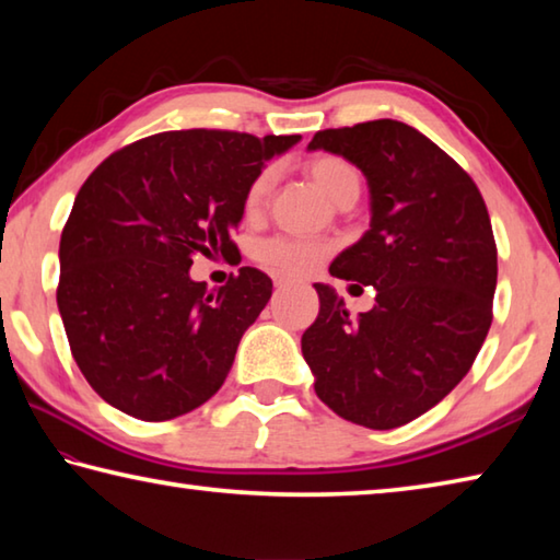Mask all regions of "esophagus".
<instances>
[{
  "mask_svg": "<svg viewBox=\"0 0 560 560\" xmlns=\"http://www.w3.org/2000/svg\"><path fill=\"white\" fill-rule=\"evenodd\" d=\"M293 283H296V281L289 279V277H283V273H273V287H277L279 291L293 287Z\"/></svg>",
  "mask_w": 560,
  "mask_h": 560,
  "instance_id": "1",
  "label": "esophagus"
}]
</instances>
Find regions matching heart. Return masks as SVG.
Listing matches in <instances>:
<instances>
[{
    "label": "heart",
    "instance_id": "b5f03b06",
    "mask_svg": "<svg viewBox=\"0 0 560 560\" xmlns=\"http://www.w3.org/2000/svg\"><path fill=\"white\" fill-rule=\"evenodd\" d=\"M308 175L320 187V192L330 197L336 205H343L350 197H358L360 179L353 167L346 160L336 155H318L308 160ZM273 187V173L271 170H261V173L252 179L244 192V214L259 217L264 207H267L269 192ZM330 254V244L316 242V240H301V236H273L259 244L257 257L267 264V267L287 273H308L314 271L320 261Z\"/></svg>",
    "mask_w": 560,
    "mask_h": 560
}]
</instances>
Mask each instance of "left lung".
<instances>
[{
  "label": "left lung",
  "mask_w": 560,
  "mask_h": 560,
  "mask_svg": "<svg viewBox=\"0 0 560 560\" xmlns=\"http://www.w3.org/2000/svg\"><path fill=\"white\" fill-rule=\"evenodd\" d=\"M343 155L371 187V230L330 273L375 289L350 318L318 291V318L301 338L316 395L348 422L393 430L447 397L491 326L497 242L479 187L442 148L400 120L318 130L308 143Z\"/></svg>",
  "instance_id": "obj_1"
}]
</instances>
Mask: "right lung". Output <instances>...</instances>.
<instances>
[{"label":"right lung","instance_id":"obj_1","mask_svg":"<svg viewBox=\"0 0 560 560\" xmlns=\"http://www.w3.org/2000/svg\"><path fill=\"white\" fill-rule=\"evenodd\" d=\"M299 140L167 130L89 175L61 232L56 303L75 365L108 405L163 422L220 390L271 279L242 267L210 291L189 267L197 254L236 252L246 187Z\"/></svg>","mask_w":560,"mask_h":560}]
</instances>
